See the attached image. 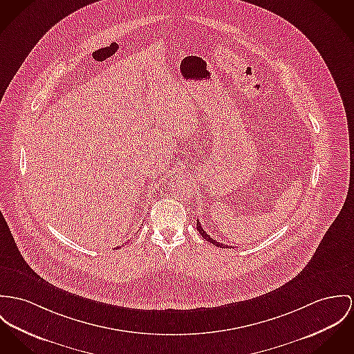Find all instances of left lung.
<instances>
[{"label": "left lung", "mask_w": 354, "mask_h": 354, "mask_svg": "<svg viewBox=\"0 0 354 354\" xmlns=\"http://www.w3.org/2000/svg\"><path fill=\"white\" fill-rule=\"evenodd\" d=\"M196 229H198V232L201 233V236L206 240V241H209V243H212L213 245H216V246H226V245H222L219 244V243H217L213 237H210L205 230H203V227L201 226V223H199V219H196ZM226 248H229V246H226Z\"/></svg>", "instance_id": "left-lung-1"}]
</instances>
